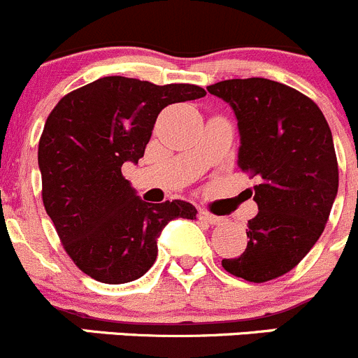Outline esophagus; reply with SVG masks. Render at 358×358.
<instances>
[{
    "label": "esophagus",
    "instance_id": "esophagus-1",
    "mask_svg": "<svg viewBox=\"0 0 358 358\" xmlns=\"http://www.w3.org/2000/svg\"><path fill=\"white\" fill-rule=\"evenodd\" d=\"M199 218L202 220V222L209 223V225H220V223L223 222L222 216L211 215V213H209V211H201V213H199Z\"/></svg>",
    "mask_w": 358,
    "mask_h": 358
}]
</instances>
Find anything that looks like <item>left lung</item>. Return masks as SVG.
Wrapping results in <instances>:
<instances>
[{
	"label": "left lung",
	"instance_id": "left-lung-1",
	"mask_svg": "<svg viewBox=\"0 0 358 358\" xmlns=\"http://www.w3.org/2000/svg\"><path fill=\"white\" fill-rule=\"evenodd\" d=\"M208 92L232 107L241 136L237 166L258 180L246 251L222 265L249 282L277 279L319 241L338 194L329 124L308 96L272 79H227Z\"/></svg>",
	"mask_w": 358,
	"mask_h": 358
}]
</instances>
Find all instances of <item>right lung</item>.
Here are the masks:
<instances>
[{
	"mask_svg": "<svg viewBox=\"0 0 358 358\" xmlns=\"http://www.w3.org/2000/svg\"><path fill=\"white\" fill-rule=\"evenodd\" d=\"M204 95L196 85L107 76L50 112L38 147L43 204L86 275L103 284L140 279L156 262L162 229L175 218H196L190 202L140 199L121 168L138 164L164 107Z\"/></svg>",
	"mask_w": 358,
	"mask_h": 358,
	"instance_id": "obj_1",
	"label": "right lung"
}]
</instances>
